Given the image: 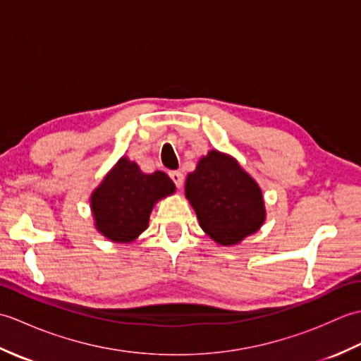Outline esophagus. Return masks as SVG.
<instances>
[{"mask_svg": "<svg viewBox=\"0 0 361 361\" xmlns=\"http://www.w3.org/2000/svg\"><path fill=\"white\" fill-rule=\"evenodd\" d=\"M169 175H171V178H172V181L175 183L176 188H181V186H183V181H185V176H183L181 172L175 171V172H171Z\"/></svg>", "mask_w": 361, "mask_h": 361, "instance_id": "1", "label": "esophagus"}]
</instances>
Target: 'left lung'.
<instances>
[{"label": "left lung", "mask_w": 361, "mask_h": 361, "mask_svg": "<svg viewBox=\"0 0 361 361\" xmlns=\"http://www.w3.org/2000/svg\"><path fill=\"white\" fill-rule=\"evenodd\" d=\"M185 192L203 231L224 247L242 242L265 221L259 185L233 157L219 150L200 158L188 175Z\"/></svg>", "instance_id": "8db88e82"}]
</instances>
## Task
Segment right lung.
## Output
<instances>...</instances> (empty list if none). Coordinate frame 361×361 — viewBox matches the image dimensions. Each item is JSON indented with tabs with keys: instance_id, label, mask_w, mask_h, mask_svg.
<instances>
[{
	"instance_id": "right-lung-1",
	"label": "right lung",
	"mask_w": 361,
	"mask_h": 361,
	"mask_svg": "<svg viewBox=\"0 0 361 361\" xmlns=\"http://www.w3.org/2000/svg\"><path fill=\"white\" fill-rule=\"evenodd\" d=\"M173 192V181L164 172L144 173L122 157L91 194L94 226L111 242H133L147 229L153 204Z\"/></svg>"
}]
</instances>
